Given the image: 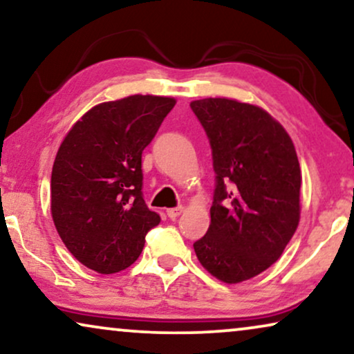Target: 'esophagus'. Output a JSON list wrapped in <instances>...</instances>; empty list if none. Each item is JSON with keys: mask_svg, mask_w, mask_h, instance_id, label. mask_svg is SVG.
Returning <instances> with one entry per match:
<instances>
[{"mask_svg": "<svg viewBox=\"0 0 354 354\" xmlns=\"http://www.w3.org/2000/svg\"><path fill=\"white\" fill-rule=\"evenodd\" d=\"M183 212V207L182 206H177V207H171V209H167V216L169 219H176Z\"/></svg>", "mask_w": 354, "mask_h": 354, "instance_id": "34e87169", "label": "esophagus"}]
</instances>
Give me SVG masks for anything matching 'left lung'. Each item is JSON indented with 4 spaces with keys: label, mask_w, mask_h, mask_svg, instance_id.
I'll list each match as a JSON object with an SVG mask.
<instances>
[{
    "label": "left lung",
    "mask_w": 354,
    "mask_h": 354,
    "mask_svg": "<svg viewBox=\"0 0 354 354\" xmlns=\"http://www.w3.org/2000/svg\"><path fill=\"white\" fill-rule=\"evenodd\" d=\"M209 140L211 225L193 243L207 272L239 283L270 268L299 222L301 171L292 138L264 109L227 98L192 101Z\"/></svg>",
    "instance_id": "obj_1"
}]
</instances>
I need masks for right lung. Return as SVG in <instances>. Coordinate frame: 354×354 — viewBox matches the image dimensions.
Returning <instances> with one entry per match:
<instances>
[{
	"label": "right lung",
	"instance_id": "1",
	"mask_svg": "<svg viewBox=\"0 0 354 354\" xmlns=\"http://www.w3.org/2000/svg\"><path fill=\"white\" fill-rule=\"evenodd\" d=\"M176 100L133 95L101 103L77 120L56 154L51 214L67 250L100 274L138 259L161 222L143 200L142 153Z\"/></svg>",
	"mask_w": 354,
	"mask_h": 354
}]
</instances>
